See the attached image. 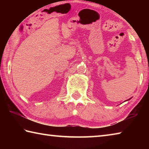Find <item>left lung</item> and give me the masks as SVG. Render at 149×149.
<instances>
[{
    "label": "left lung",
    "mask_w": 149,
    "mask_h": 149,
    "mask_svg": "<svg viewBox=\"0 0 149 149\" xmlns=\"http://www.w3.org/2000/svg\"><path fill=\"white\" fill-rule=\"evenodd\" d=\"M129 100H130V99H129Z\"/></svg>",
    "instance_id": "1"
}]
</instances>
